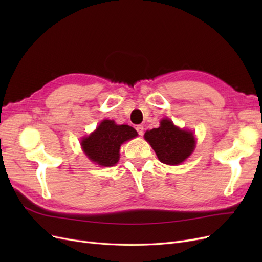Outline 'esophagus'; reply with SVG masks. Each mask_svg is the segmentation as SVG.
I'll return each instance as SVG.
<instances>
[{
  "label": "esophagus",
  "instance_id": "1",
  "mask_svg": "<svg viewBox=\"0 0 262 262\" xmlns=\"http://www.w3.org/2000/svg\"><path fill=\"white\" fill-rule=\"evenodd\" d=\"M137 131H138V133H139V136H143L144 134V128H143V125H137Z\"/></svg>",
  "mask_w": 262,
  "mask_h": 262
}]
</instances>
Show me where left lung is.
Wrapping results in <instances>:
<instances>
[{"mask_svg":"<svg viewBox=\"0 0 262 262\" xmlns=\"http://www.w3.org/2000/svg\"><path fill=\"white\" fill-rule=\"evenodd\" d=\"M144 139L155 150L158 160L166 165L185 162L195 147L193 132L178 128L167 118L162 119L158 128L146 131Z\"/></svg>","mask_w":262,"mask_h":262,"instance_id":"obj_1","label":"left lung"}]
</instances>
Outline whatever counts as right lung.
<instances>
[{"mask_svg": "<svg viewBox=\"0 0 262 262\" xmlns=\"http://www.w3.org/2000/svg\"><path fill=\"white\" fill-rule=\"evenodd\" d=\"M138 137V132L128 124H117L114 120H102L96 130L83 138L81 146L93 163L110 167L118 163L120 146Z\"/></svg>", "mask_w": 262, "mask_h": 262, "instance_id": "obj_1", "label": "right lung"}]
</instances>
